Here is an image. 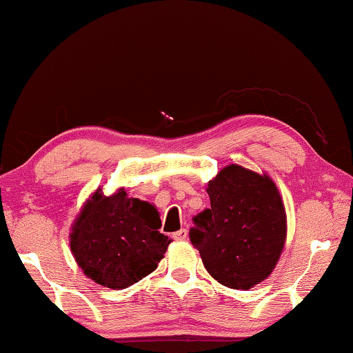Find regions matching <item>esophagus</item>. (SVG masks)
<instances>
[{"instance_id":"1","label":"esophagus","mask_w":353,"mask_h":353,"mask_svg":"<svg viewBox=\"0 0 353 353\" xmlns=\"http://www.w3.org/2000/svg\"><path fill=\"white\" fill-rule=\"evenodd\" d=\"M187 236H188L187 229H181V230H177V232H174V234H172V238H174V240H177V241L187 240Z\"/></svg>"}]
</instances>
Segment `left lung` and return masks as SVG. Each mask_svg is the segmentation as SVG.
Here are the masks:
<instances>
[{"label":"left lung","mask_w":353,"mask_h":353,"mask_svg":"<svg viewBox=\"0 0 353 353\" xmlns=\"http://www.w3.org/2000/svg\"><path fill=\"white\" fill-rule=\"evenodd\" d=\"M210 208L196 214L190 240L221 285L249 290L276 268L286 240V214L266 174L229 165L208 182Z\"/></svg>","instance_id":"left-lung-1"}]
</instances>
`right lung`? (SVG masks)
<instances>
[{
    "mask_svg": "<svg viewBox=\"0 0 353 353\" xmlns=\"http://www.w3.org/2000/svg\"><path fill=\"white\" fill-rule=\"evenodd\" d=\"M157 208L128 198L124 190L112 196L94 191L76 218L70 248L81 270L93 282L123 290L151 274L171 240L160 234Z\"/></svg>",
    "mask_w": 353,
    "mask_h": 353,
    "instance_id": "right-lung-1",
    "label": "right lung"
}]
</instances>
